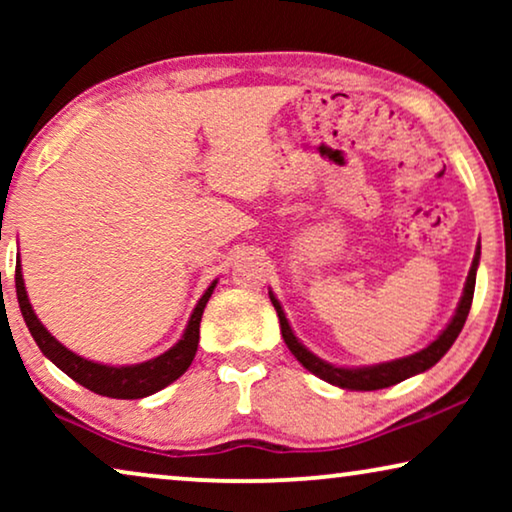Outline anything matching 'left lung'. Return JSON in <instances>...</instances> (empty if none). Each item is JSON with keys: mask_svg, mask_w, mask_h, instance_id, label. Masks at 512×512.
<instances>
[{"mask_svg": "<svg viewBox=\"0 0 512 512\" xmlns=\"http://www.w3.org/2000/svg\"><path fill=\"white\" fill-rule=\"evenodd\" d=\"M480 265V244L475 249L471 270H468L466 284H464V293H461V300L457 305V312L450 319V324L443 328V333L438 335L431 345H426L419 352L403 356V359H394V361H384V363H375V366H361V368H347V366H335V363H328L324 359H319L317 354H312L303 342L296 338L293 328L289 326V319L279 305V300L275 298V293L270 291V300L275 305L277 317H279V328H282V338L286 342V347L291 349V354L303 363V366L310 370L312 375H317L319 380H324L328 384H335L340 389H352V391H375V389H387L394 387V384L408 380L412 375L424 373L431 366L443 359L447 354V349L454 345L457 335L461 333V328L466 324L468 310H471L473 303V291H475V272H478Z\"/></svg>", "mask_w": 512, "mask_h": 512, "instance_id": "1", "label": "left lung"}]
</instances>
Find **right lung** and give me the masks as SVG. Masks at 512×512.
<instances>
[{
    "label": "right lung",
    "mask_w": 512,
    "mask_h": 512,
    "mask_svg": "<svg viewBox=\"0 0 512 512\" xmlns=\"http://www.w3.org/2000/svg\"><path fill=\"white\" fill-rule=\"evenodd\" d=\"M214 279L209 284V289L202 293V298L195 305V310L188 319V326L184 335L177 345L167 349L165 354L156 356V359H149L144 363H135V366H107V363L88 361L83 356L74 354L72 349H67L62 342L53 338L51 333L46 331V326L41 324L37 314H34L30 298H27L25 291V279H23V268H20V256L16 258V293H18V305L20 312H23V319L27 328H30L34 342H37L41 352H44L46 359H51L55 366H58L62 373L72 377L74 382H79L81 387L100 396L109 398H144L156 394V391L165 389L167 384L179 380L181 375L186 373L188 366L193 363V356L198 352L200 342V319L202 312H205L207 300L212 298L216 289Z\"/></svg>",
    "instance_id": "obj_1"
}]
</instances>
